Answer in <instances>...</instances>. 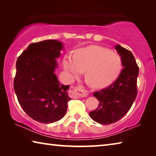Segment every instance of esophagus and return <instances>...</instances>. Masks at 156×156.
<instances>
[{
    "label": "esophagus",
    "instance_id": "obj_1",
    "mask_svg": "<svg viewBox=\"0 0 156 156\" xmlns=\"http://www.w3.org/2000/svg\"><path fill=\"white\" fill-rule=\"evenodd\" d=\"M71 95L75 98L85 97L88 95V91H87L82 86H77L73 88L71 91Z\"/></svg>",
    "mask_w": 156,
    "mask_h": 156
}]
</instances>
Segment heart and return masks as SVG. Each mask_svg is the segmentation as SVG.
<instances>
[{
    "label": "heart",
    "mask_w": 156,
    "mask_h": 156,
    "mask_svg": "<svg viewBox=\"0 0 156 156\" xmlns=\"http://www.w3.org/2000/svg\"><path fill=\"white\" fill-rule=\"evenodd\" d=\"M119 54L100 46L92 45L66 55L63 59L65 70L73 79L85 71V80L90 86L102 88L116 80L121 69Z\"/></svg>",
    "instance_id": "1"
}]
</instances>
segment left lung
Returning a JSON list of instances; mask_svg holds the SVG:
<instances>
[{
	"label": "left lung",
	"instance_id": "1",
	"mask_svg": "<svg viewBox=\"0 0 156 156\" xmlns=\"http://www.w3.org/2000/svg\"><path fill=\"white\" fill-rule=\"evenodd\" d=\"M115 49L121 56L123 68L112 84L94 92L99 104L96 110L89 112L92 120L102 125L119 121L130 110L137 96L139 68L134 57L131 51L119 44Z\"/></svg>",
	"mask_w": 156,
	"mask_h": 156
}]
</instances>
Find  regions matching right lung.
<instances>
[{
  "mask_svg": "<svg viewBox=\"0 0 156 156\" xmlns=\"http://www.w3.org/2000/svg\"><path fill=\"white\" fill-rule=\"evenodd\" d=\"M63 44L55 40L32 43L18 57L13 88L22 108L32 119L52 123L66 113L69 86L55 74Z\"/></svg>",
  "mask_w": 156,
  "mask_h": 156,
  "instance_id": "add662e5",
  "label": "right lung"
}]
</instances>
